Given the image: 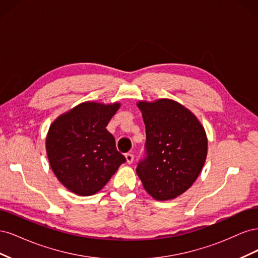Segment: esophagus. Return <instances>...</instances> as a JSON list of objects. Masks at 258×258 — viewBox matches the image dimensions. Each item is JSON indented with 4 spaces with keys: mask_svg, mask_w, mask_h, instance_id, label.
I'll list each match as a JSON object with an SVG mask.
<instances>
[{
    "mask_svg": "<svg viewBox=\"0 0 258 258\" xmlns=\"http://www.w3.org/2000/svg\"><path fill=\"white\" fill-rule=\"evenodd\" d=\"M124 157H126V160H127L129 165H130V163H132V161H134V155H132L131 153H128V154L124 155Z\"/></svg>",
    "mask_w": 258,
    "mask_h": 258,
    "instance_id": "34e87169",
    "label": "esophagus"
}]
</instances>
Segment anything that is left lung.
Returning a JSON list of instances; mask_svg holds the SVG:
<instances>
[{"label": "left lung", "mask_w": 258, "mask_h": 258, "mask_svg": "<svg viewBox=\"0 0 258 258\" xmlns=\"http://www.w3.org/2000/svg\"><path fill=\"white\" fill-rule=\"evenodd\" d=\"M145 124V157L137 174L156 200L176 198L196 181L208 153L205 128L189 110L173 100L140 101Z\"/></svg>", "instance_id": "obj_1"}]
</instances>
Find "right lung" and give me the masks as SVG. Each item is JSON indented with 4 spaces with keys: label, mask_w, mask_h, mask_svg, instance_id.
<instances>
[{
    "label": "right lung",
    "mask_w": 258,
    "mask_h": 258,
    "mask_svg": "<svg viewBox=\"0 0 258 258\" xmlns=\"http://www.w3.org/2000/svg\"><path fill=\"white\" fill-rule=\"evenodd\" d=\"M119 106L118 102H84L51 123L46 152L54 175L70 191L80 196L95 195L126 162L106 130Z\"/></svg>",
    "instance_id": "obj_1"
}]
</instances>
